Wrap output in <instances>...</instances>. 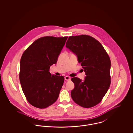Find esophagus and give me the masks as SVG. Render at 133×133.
Masks as SVG:
<instances>
[{
    "instance_id": "34e87169",
    "label": "esophagus",
    "mask_w": 133,
    "mask_h": 133,
    "mask_svg": "<svg viewBox=\"0 0 133 133\" xmlns=\"http://www.w3.org/2000/svg\"><path fill=\"white\" fill-rule=\"evenodd\" d=\"M64 78H65V80H66V81H68V80H70L71 79V78L69 76H65Z\"/></svg>"
}]
</instances>
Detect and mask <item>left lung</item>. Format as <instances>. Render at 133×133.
I'll use <instances>...</instances> for the list:
<instances>
[{
	"label": "left lung",
	"instance_id": "obj_1",
	"mask_svg": "<svg viewBox=\"0 0 133 133\" xmlns=\"http://www.w3.org/2000/svg\"><path fill=\"white\" fill-rule=\"evenodd\" d=\"M66 47L77 56L86 75L84 81L71 79L75 85L71 97L82 107H93L101 101L110 86V57L101 44L87 35L70 36Z\"/></svg>",
	"mask_w": 133,
	"mask_h": 133
}]
</instances>
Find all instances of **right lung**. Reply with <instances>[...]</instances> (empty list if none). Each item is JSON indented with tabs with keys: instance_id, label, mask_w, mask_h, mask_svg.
<instances>
[{
	"instance_id": "add662e5",
	"label": "right lung",
	"mask_w": 133,
	"mask_h": 133,
	"mask_svg": "<svg viewBox=\"0 0 133 133\" xmlns=\"http://www.w3.org/2000/svg\"><path fill=\"white\" fill-rule=\"evenodd\" d=\"M67 36L39 38L23 52L19 79L26 98L31 105L44 109L54 103L63 85L64 77L51 75V65L56 63Z\"/></svg>"
}]
</instances>
